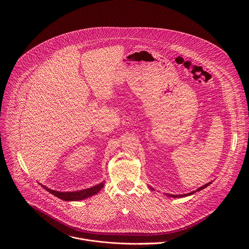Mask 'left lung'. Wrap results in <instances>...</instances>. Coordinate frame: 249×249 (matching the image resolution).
I'll use <instances>...</instances> for the list:
<instances>
[{
    "instance_id": "obj_1",
    "label": "left lung",
    "mask_w": 249,
    "mask_h": 249,
    "mask_svg": "<svg viewBox=\"0 0 249 249\" xmlns=\"http://www.w3.org/2000/svg\"><path fill=\"white\" fill-rule=\"evenodd\" d=\"M212 183V181L211 182H209V183H207V184H205V185H203L202 187H199L196 191H194V192H191V193H188V194H184V195H169V194H166L168 196H170V197H185V196H191V195H193V194H195L196 192H199V191H201V190H203V189H205L207 186H209L210 184ZM150 189L151 190H154L153 188H151L150 187Z\"/></svg>"
}]
</instances>
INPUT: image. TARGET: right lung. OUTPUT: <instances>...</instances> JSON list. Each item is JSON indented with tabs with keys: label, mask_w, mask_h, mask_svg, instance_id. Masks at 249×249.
<instances>
[{
	"label": "right lung",
	"mask_w": 249,
	"mask_h": 249,
	"mask_svg": "<svg viewBox=\"0 0 249 249\" xmlns=\"http://www.w3.org/2000/svg\"><path fill=\"white\" fill-rule=\"evenodd\" d=\"M40 184V183H39ZM46 191H48L49 193H51L52 195L55 196L56 197L65 200V201H77V200H82L85 199L87 197H90L96 194H98L103 187L105 186V181H103L100 184L95 185L94 187L88 188V189H84V190H80V191H76V192H58V191H54L52 190L42 184H40Z\"/></svg>",
	"instance_id": "1"
}]
</instances>
